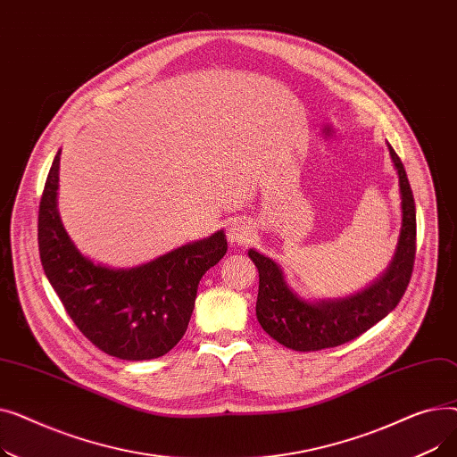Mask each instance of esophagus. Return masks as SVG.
<instances>
[{"mask_svg":"<svg viewBox=\"0 0 457 457\" xmlns=\"http://www.w3.org/2000/svg\"><path fill=\"white\" fill-rule=\"evenodd\" d=\"M252 235H253V228L243 219H237L228 226V238L231 245H245L250 241Z\"/></svg>","mask_w":457,"mask_h":457,"instance_id":"1","label":"esophagus"}]
</instances>
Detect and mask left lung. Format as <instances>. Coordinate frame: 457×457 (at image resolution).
Returning <instances> with one entry per match:
<instances>
[{
  "label": "left lung",
  "instance_id": "left-lung-1",
  "mask_svg": "<svg viewBox=\"0 0 457 457\" xmlns=\"http://www.w3.org/2000/svg\"><path fill=\"white\" fill-rule=\"evenodd\" d=\"M389 155L398 174L402 228L387 270L369 287L345 298L307 300L287 283L283 269L272 257L248 250L259 272L255 315L274 341L296 352H315L345 345L386 319L403 296L415 262V200L403 164L391 144Z\"/></svg>",
  "mask_w": 457,
  "mask_h": 457
}]
</instances>
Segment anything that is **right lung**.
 I'll return each mask as SVG.
<instances>
[{
    "mask_svg": "<svg viewBox=\"0 0 457 457\" xmlns=\"http://www.w3.org/2000/svg\"><path fill=\"white\" fill-rule=\"evenodd\" d=\"M61 150L38 209L42 269L66 313L105 353L144 361L170 352L185 335L202 276L228 252L220 229L133 269H112L83 255L66 233L59 207Z\"/></svg>",
    "mask_w": 457,
    "mask_h": 457,
    "instance_id": "obj_1",
    "label": "right lung"
}]
</instances>
